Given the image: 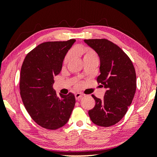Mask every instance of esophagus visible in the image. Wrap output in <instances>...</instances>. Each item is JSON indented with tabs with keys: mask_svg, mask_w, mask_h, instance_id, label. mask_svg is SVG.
Wrapping results in <instances>:
<instances>
[{
	"mask_svg": "<svg viewBox=\"0 0 157 157\" xmlns=\"http://www.w3.org/2000/svg\"><path fill=\"white\" fill-rule=\"evenodd\" d=\"M75 97H76V99L77 101H79L82 97V94H80V93H76L75 94Z\"/></svg>",
	"mask_w": 157,
	"mask_h": 157,
	"instance_id": "esophagus-1",
	"label": "esophagus"
}]
</instances>
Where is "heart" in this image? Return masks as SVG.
<instances>
[{
    "instance_id": "obj_1",
    "label": "heart",
    "mask_w": 157,
    "mask_h": 157,
    "mask_svg": "<svg viewBox=\"0 0 157 157\" xmlns=\"http://www.w3.org/2000/svg\"><path fill=\"white\" fill-rule=\"evenodd\" d=\"M77 52H79L81 55L83 56V61H86V60H90V59H98L97 54L94 51L93 49L89 48V47H85V48H82L79 50H76ZM72 56V53L71 51L68 52L66 53L63 59V64L67 63V62L71 59V58Z\"/></svg>"
}]
</instances>
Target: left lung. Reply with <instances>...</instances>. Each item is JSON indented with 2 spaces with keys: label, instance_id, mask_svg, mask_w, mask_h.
<instances>
[{
  "label": "left lung",
  "instance_id": "8db88e82",
  "mask_svg": "<svg viewBox=\"0 0 157 157\" xmlns=\"http://www.w3.org/2000/svg\"><path fill=\"white\" fill-rule=\"evenodd\" d=\"M98 53L100 72L97 82L106 89L104 99L92 95L96 104L89 111L90 119L96 125L109 127L117 124L127 112L136 89V76L129 57L110 40L85 39Z\"/></svg>",
  "mask_w": 157,
  "mask_h": 157
}]
</instances>
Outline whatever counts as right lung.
Segmentation results:
<instances>
[{
	"label": "right lung",
	"mask_w": 157,
	"mask_h": 157,
	"mask_svg": "<svg viewBox=\"0 0 157 157\" xmlns=\"http://www.w3.org/2000/svg\"><path fill=\"white\" fill-rule=\"evenodd\" d=\"M76 41L42 43L28 53L20 76V94L28 113L43 128L56 130L67 123L76 103L75 96L53 89L54 77L61 71L64 57Z\"/></svg>",
	"instance_id": "obj_1"
}]
</instances>
